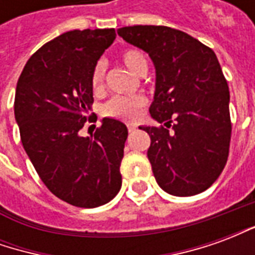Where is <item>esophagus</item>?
Listing matches in <instances>:
<instances>
[{
    "instance_id": "esophagus-1",
    "label": "esophagus",
    "mask_w": 255,
    "mask_h": 255,
    "mask_svg": "<svg viewBox=\"0 0 255 255\" xmlns=\"http://www.w3.org/2000/svg\"><path fill=\"white\" fill-rule=\"evenodd\" d=\"M136 129V127L135 126H128V132H133Z\"/></svg>"
}]
</instances>
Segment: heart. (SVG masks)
<instances>
[{
	"label": "heart",
	"mask_w": 255,
	"mask_h": 255,
	"mask_svg": "<svg viewBox=\"0 0 255 255\" xmlns=\"http://www.w3.org/2000/svg\"><path fill=\"white\" fill-rule=\"evenodd\" d=\"M123 64L135 75L143 76L147 71V58L142 50L136 47H128L120 54ZM106 64L98 61L91 72V87L94 93H101L105 87ZM147 104V100L143 95L133 97H113L109 102H106L102 108V115L112 119H117L122 122H133L140 115V112Z\"/></svg>",
	"instance_id": "b5f03b06"
}]
</instances>
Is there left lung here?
Instances as JSON below:
<instances>
[{"mask_svg":"<svg viewBox=\"0 0 255 255\" xmlns=\"http://www.w3.org/2000/svg\"><path fill=\"white\" fill-rule=\"evenodd\" d=\"M117 34L147 53L155 67L149 111L167 128H139L151 139L147 157L158 186L176 197L208 190L227 164L232 131L230 90L216 54L165 25L123 27Z\"/></svg>","mask_w":255,"mask_h":255,"instance_id":"8db88e82","label":"left lung"}]
</instances>
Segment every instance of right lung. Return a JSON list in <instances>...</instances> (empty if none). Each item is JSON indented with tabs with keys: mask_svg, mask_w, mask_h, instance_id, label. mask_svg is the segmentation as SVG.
I'll return each instance as SVG.
<instances>
[{
	"mask_svg": "<svg viewBox=\"0 0 255 255\" xmlns=\"http://www.w3.org/2000/svg\"><path fill=\"white\" fill-rule=\"evenodd\" d=\"M115 39V28L64 32L31 56L16 86L25 153L45 186L78 208L105 205L122 188L126 124L105 117L94 135H80L86 122L97 120L93 68Z\"/></svg>",
	"mask_w": 255,
	"mask_h": 255,
	"instance_id": "1",
	"label": "right lung"
}]
</instances>
